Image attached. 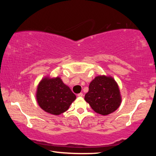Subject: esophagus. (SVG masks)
Returning a JSON list of instances; mask_svg holds the SVG:
<instances>
[{
    "mask_svg": "<svg viewBox=\"0 0 156 156\" xmlns=\"http://www.w3.org/2000/svg\"><path fill=\"white\" fill-rule=\"evenodd\" d=\"M78 97H83V93L78 94Z\"/></svg>",
    "mask_w": 156,
    "mask_h": 156,
    "instance_id": "esophagus-1",
    "label": "esophagus"
}]
</instances>
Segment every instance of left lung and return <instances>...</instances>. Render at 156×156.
<instances>
[{
    "instance_id": "obj_1",
    "label": "left lung",
    "mask_w": 156,
    "mask_h": 156,
    "mask_svg": "<svg viewBox=\"0 0 156 156\" xmlns=\"http://www.w3.org/2000/svg\"><path fill=\"white\" fill-rule=\"evenodd\" d=\"M84 100L95 112L102 115L110 114L120 107L122 97L118 83L112 76L100 75L89 84Z\"/></svg>"
}]
</instances>
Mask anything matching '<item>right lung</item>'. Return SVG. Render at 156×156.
Segmentation results:
<instances>
[{"label": "right lung", "mask_w": 156, "mask_h": 156, "mask_svg": "<svg viewBox=\"0 0 156 156\" xmlns=\"http://www.w3.org/2000/svg\"><path fill=\"white\" fill-rule=\"evenodd\" d=\"M36 98L42 109L58 115L69 108L76 96L60 77L45 76L37 86Z\"/></svg>", "instance_id": "1"}]
</instances>
